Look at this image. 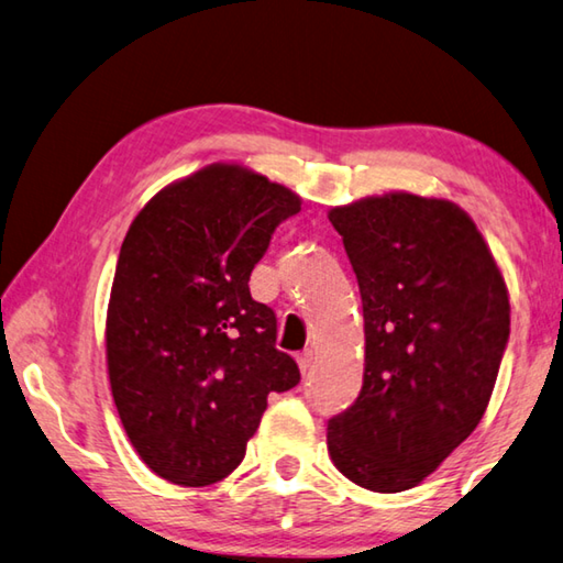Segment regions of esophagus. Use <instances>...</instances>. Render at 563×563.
Listing matches in <instances>:
<instances>
[{"instance_id":"esophagus-1","label":"esophagus","mask_w":563,"mask_h":563,"mask_svg":"<svg viewBox=\"0 0 563 563\" xmlns=\"http://www.w3.org/2000/svg\"><path fill=\"white\" fill-rule=\"evenodd\" d=\"M314 362H317V354L312 352V350H305L300 356H298V364H300V372L302 374H308L312 366H314Z\"/></svg>"}]
</instances>
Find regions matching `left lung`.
Listing matches in <instances>:
<instances>
[{
  "instance_id": "8db88e82",
  "label": "left lung",
  "mask_w": 563,
  "mask_h": 563,
  "mask_svg": "<svg viewBox=\"0 0 563 563\" xmlns=\"http://www.w3.org/2000/svg\"><path fill=\"white\" fill-rule=\"evenodd\" d=\"M364 308V382L327 451L372 493H404L475 431L509 340V292L457 203L391 191L327 213Z\"/></svg>"
}]
</instances>
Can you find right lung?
I'll use <instances>...</instances> for the list:
<instances>
[{
  "mask_svg": "<svg viewBox=\"0 0 563 563\" xmlns=\"http://www.w3.org/2000/svg\"><path fill=\"white\" fill-rule=\"evenodd\" d=\"M300 203L283 184L217 162L167 184L130 223L108 302V376L132 448L169 483L231 475L268 394L300 382L275 350V312L249 290L275 227Z\"/></svg>",
  "mask_w": 563,
  "mask_h": 563,
  "instance_id": "add662e5",
  "label": "right lung"
}]
</instances>
